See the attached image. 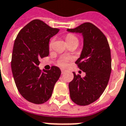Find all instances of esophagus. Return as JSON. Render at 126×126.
Masks as SVG:
<instances>
[{
	"label": "esophagus",
	"instance_id": "esophagus-1",
	"mask_svg": "<svg viewBox=\"0 0 126 126\" xmlns=\"http://www.w3.org/2000/svg\"><path fill=\"white\" fill-rule=\"evenodd\" d=\"M61 71H62V73H64L65 71H66V69H61Z\"/></svg>",
	"mask_w": 126,
	"mask_h": 126
}]
</instances>
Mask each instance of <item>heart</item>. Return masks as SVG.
Here are the masks:
<instances>
[{
    "mask_svg": "<svg viewBox=\"0 0 126 126\" xmlns=\"http://www.w3.org/2000/svg\"><path fill=\"white\" fill-rule=\"evenodd\" d=\"M66 41L67 43H71V42H74V41H77L78 42V39L73 34H68L66 36ZM53 39H51L50 41V46L53 44ZM70 58L68 57H62L60 59H59V60L57 61V64L58 65L61 66H67L68 63H69Z\"/></svg>",
    "mask_w": 126,
    "mask_h": 126,
    "instance_id": "b5f03b06",
    "label": "heart"
}]
</instances>
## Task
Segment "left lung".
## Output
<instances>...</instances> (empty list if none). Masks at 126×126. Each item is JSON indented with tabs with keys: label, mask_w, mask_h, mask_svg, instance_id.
Segmentation results:
<instances>
[{
	"label": "left lung",
	"mask_w": 126,
	"mask_h": 126,
	"mask_svg": "<svg viewBox=\"0 0 126 126\" xmlns=\"http://www.w3.org/2000/svg\"><path fill=\"white\" fill-rule=\"evenodd\" d=\"M68 32L81 33L83 48L76 64L83 71V78L73 73L69 84L71 99L78 105H87L98 99L108 84L112 71L111 52L105 34L91 23H84Z\"/></svg>",
	"instance_id": "obj_1"
}]
</instances>
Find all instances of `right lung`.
<instances>
[{
  "label": "right lung",
  "instance_id": "right-lung-1",
  "mask_svg": "<svg viewBox=\"0 0 126 126\" xmlns=\"http://www.w3.org/2000/svg\"><path fill=\"white\" fill-rule=\"evenodd\" d=\"M59 30L34 19L20 30L14 41L12 71L18 92L30 103L42 104L48 100L61 75L55 66L48 71L38 66L40 58L48 56L50 39Z\"/></svg>",
  "mask_w": 126,
  "mask_h": 126
}]
</instances>
